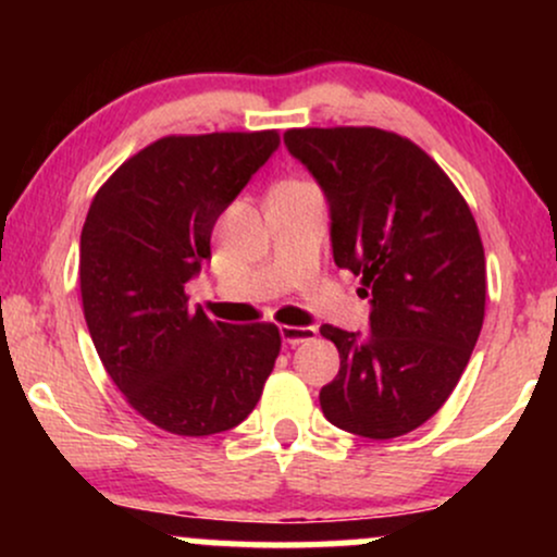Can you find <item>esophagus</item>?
Returning a JSON list of instances; mask_svg holds the SVG:
<instances>
[{"mask_svg":"<svg viewBox=\"0 0 557 557\" xmlns=\"http://www.w3.org/2000/svg\"><path fill=\"white\" fill-rule=\"evenodd\" d=\"M280 335H283V343H287V345H300L306 341H314L317 330L314 327H293V324H285V327H280Z\"/></svg>","mask_w":557,"mask_h":557,"instance_id":"1","label":"esophagus"}]
</instances>
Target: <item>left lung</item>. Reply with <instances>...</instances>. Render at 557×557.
I'll return each instance as SVG.
<instances>
[{
	"label": "left lung",
	"mask_w": 557,
	"mask_h": 557,
	"mask_svg": "<svg viewBox=\"0 0 557 557\" xmlns=\"http://www.w3.org/2000/svg\"><path fill=\"white\" fill-rule=\"evenodd\" d=\"M285 146L330 201L332 257L372 298L369 327L322 324L341 372L319 403L330 424L393 440L450 398L484 322L487 270L461 190L413 140L380 127H293Z\"/></svg>",
	"instance_id": "left-lung-1"
}]
</instances>
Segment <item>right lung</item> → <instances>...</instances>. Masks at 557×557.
<instances>
[{"instance_id":"right-lung-1","label":"right lung","mask_w":557,"mask_h":557,"mask_svg":"<svg viewBox=\"0 0 557 557\" xmlns=\"http://www.w3.org/2000/svg\"><path fill=\"white\" fill-rule=\"evenodd\" d=\"M280 146L277 131L164 136L96 190L81 233L83 317L107 374L159 430L203 437L257 408L280 356L270 322H212L185 283L216 216Z\"/></svg>"}]
</instances>
